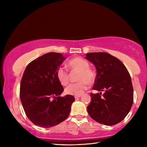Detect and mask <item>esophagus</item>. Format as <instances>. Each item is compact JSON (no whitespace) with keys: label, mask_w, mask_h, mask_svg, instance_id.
<instances>
[{"label":"esophagus","mask_w":147,"mask_h":147,"mask_svg":"<svg viewBox=\"0 0 147 147\" xmlns=\"http://www.w3.org/2000/svg\"><path fill=\"white\" fill-rule=\"evenodd\" d=\"M81 96V95H78V96H74V98L75 99H78V98H79Z\"/></svg>","instance_id":"esophagus-1"}]
</instances>
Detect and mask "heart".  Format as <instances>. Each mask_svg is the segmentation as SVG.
Listing matches in <instances>:
<instances>
[{
	"label": "heart",
	"instance_id": "obj_1",
	"mask_svg": "<svg viewBox=\"0 0 147 147\" xmlns=\"http://www.w3.org/2000/svg\"><path fill=\"white\" fill-rule=\"evenodd\" d=\"M68 66L71 71H79L78 82L71 84L65 88V93L70 95H81L89 88V84H93L95 80V73L89 67V64L81 58H74L68 62ZM56 77L62 86H67L69 82L68 71L62 67L56 71Z\"/></svg>",
	"mask_w": 147,
	"mask_h": 147
}]
</instances>
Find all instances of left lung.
<instances>
[{
	"instance_id": "8db88e82",
	"label": "left lung",
	"mask_w": 147,
	"mask_h": 147,
	"mask_svg": "<svg viewBox=\"0 0 147 147\" xmlns=\"http://www.w3.org/2000/svg\"><path fill=\"white\" fill-rule=\"evenodd\" d=\"M86 58L94 64L96 76L91 93V101L87 107L89 116L100 124L112 126L128 115L134 101V89L130 74L119 59L107 53L86 54Z\"/></svg>"
}]
</instances>
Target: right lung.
I'll return each instance as SVG.
<instances>
[{
  "mask_svg": "<svg viewBox=\"0 0 147 147\" xmlns=\"http://www.w3.org/2000/svg\"><path fill=\"white\" fill-rule=\"evenodd\" d=\"M65 59L60 53H49L30 63L20 85V99L32 123L50 128L68 117L74 96H59L63 88L56 77V71Z\"/></svg>",
  "mask_w": 147,
  "mask_h": 147,
  "instance_id": "1",
  "label": "right lung"
}]
</instances>
